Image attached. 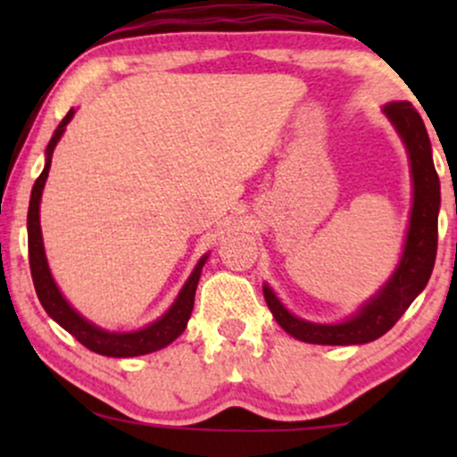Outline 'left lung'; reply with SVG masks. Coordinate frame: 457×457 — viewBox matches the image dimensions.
<instances>
[{
	"label": "left lung",
	"instance_id": "obj_1",
	"mask_svg": "<svg viewBox=\"0 0 457 457\" xmlns=\"http://www.w3.org/2000/svg\"><path fill=\"white\" fill-rule=\"evenodd\" d=\"M386 118L402 135L411 156V170L414 182V199L408 228L406 246L400 266L378 296L361 307V312L342 324H313L292 316L281 305L279 298L264 286V298L269 309L292 337L307 344L324 345H353L367 344L382 337L386 330L395 327L419 292L428 286L434 270L438 249V208H440V182L434 170L432 145L421 115L411 103H391L385 107Z\"/></svg>",
	"mask_w": 457,
	"mask_h": 457
}]
</instances>
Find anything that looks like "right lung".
<instances>
[{"mask_svg":"<svg viewBox=\"0 0 457 457\" xmlns=\"http://www.w3.org/2000/svg\"><path fill=\"white\" fill-rule=\"evenodd\" d=\"M72 115H75V109H71V112L66 113V118L60 122V127L55 129L54 137H51L49 145H46V165L43 174L38 176V180L34 182V188H31L28 211V249L36 295H38V301L40 305L45 307V312L49 313L62 328H66L72 337H77V342H81L86 348H90L92 353L104 356H118V359L154 353V350L165 348L167 344L174 342L178 335H182V330L187 328V322L193 312V303H195L199 275H202V266L206 264L208 255H204V258L199 260V264L195 266V270H193V275L188 277V281L180 290V295H178L174 305L170 307V312L156 320V322H152L150 327L133 330V333H109V330L94 327V324L79 316L75 309L68 305L66 298L60 295V290H57L54 277H51L49 272V266H46L38 211L46 176H49L51 159H54V150L57 141L62 137V133H64L66 124L72 120Z\"/></svg>","mask_w":457,"mask_h":457,"instance_id":"add662e5","label":"right lung"}]
</instances>
